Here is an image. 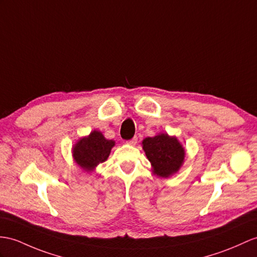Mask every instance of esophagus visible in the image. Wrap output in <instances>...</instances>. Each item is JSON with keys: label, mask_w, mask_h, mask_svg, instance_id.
Listing matches in <instances>:
<instances>
[{"label": "esophagus", "mask_w": 257, "mask_h": 257, "mask_svg": "<svg viewBox=\"0 0 257 257\" xmlns=\"http://www.w3.org/2000/svg\"><path fill=\"white\" fill-rule=\"evenodd\" d=\"M136 143H137V137H136V136H135V137H133L132 140H130V141H127V142H126L127 145H131V146H135V145H136Z\"/></svg>", "instance_id": "esophagus-1"}]
</instances>
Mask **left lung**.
Here are the masks:
<instances>
[{
    "label": "left lung",
    "instance_id": "left-lung-1",
    "mask_svg": "<svg viewBox=\"0 0 257 257\" xmlns=\"http://www.w3.org/2000/svg\"><path fill=\"white\" fill-rule=\"evenodd\" d=\"M143 150L152 165V172L159 178H170L184 164L185 149L177 136L159 133L142 142Z\"/></svg>",
    "mask_w": 257,
    "mask_h": 257
}]
</instances>
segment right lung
<instances>
[{
  "label": "right lung",
  "mask_w": 257,
  "mask_h": 257,
  "mask_svg": "<svg viewBox=\"0 0 257 257\" xmlns=\"http://www.w3.org/2000/svg\"><path fill=\"white\" fill-rule=\"evenodd\" d=\"M115 146L113 140H107L100 131L93 130L89 135L83 136L72 148L73 159L81 170L91 173L98 165L108 159L111 149Z\"/></svg>",
  "instance_id": "add662e5"
}]
</instances>
